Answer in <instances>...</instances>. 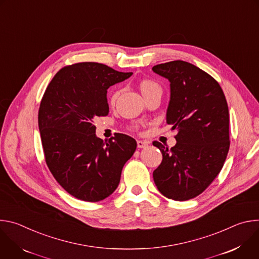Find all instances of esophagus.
Instances as JSON below:
<instances>
[{"instance_id": "34e87169", "label": "esophagus", "mask_w": 259, "mask_h": 259, "mask_svg": "<svg viewBox=\"0 0 259 259\" xmlns=\"http://www.w3.org/2000/svg\"><path fill=\"white\" fill-rule=\"evenodd\" d=\"M147 145H149V142L142 141V140H137V147H138V149H144V147H146Z\"/></svg>"}]
</instances>
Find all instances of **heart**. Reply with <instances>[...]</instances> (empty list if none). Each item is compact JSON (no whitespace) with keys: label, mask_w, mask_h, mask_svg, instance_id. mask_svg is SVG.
Wrapping results in <instances>:
<instances>
[{"label":"heart","mask_w":259,"mask_h":259,"mask_svg":"<svg viewBox=\"0 0 259 259\" xmlns=\"http://www.w3.org/2000/svg\"><path fill=\"white\" fill-rule=\"evenodd\" d=\"M139 89H140V92L143 95V97L150 95V94H153V93H156V92H161L162 93L161 86L157 82H155L153 80H150V79L142 80L139 83ZM118 96H119V90H115L112 93V95H110L109 102L114 104L116 102Z\"/></svg>","instance_id":"1"}]
</instances>
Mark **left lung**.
I'll return each instance as SVG.
<instances>
[{
    "mask_svg": "<svg viewBox=\"0 0 259 259\" xmlns=\"http://www.w3.org/2000/svg\"><path fill=\"white\" fill-rule=\"evenodd\" d=\"M170 82L166 122L176 130L169 150L158 141L163 161L153 176L168 199L187 201L202 194L218 175L230 149L229 107L219 84L196 65L174 60L153 67Z\"/></svg>",
    "mask_w": 259,
    "mask_h": 259,
    "instance_id": "left-lung-1",
    "label": "left lung"
}]
</instances>
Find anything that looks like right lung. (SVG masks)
Masks as SVG:
<instances>
[{
	"label": "right lung",
	"instance_id": "obj_1",
	"mask_svg": "<svg viewBox=\"0 0 259 259\" xmlns=\"http://www.w3.org/2000/svg\"><path fill=\"white\" fill-rule=\"evenodd\" d=\"M132 72L102 63L81 62L61 68L48 85L39 108V129L49 170L71 196L98 202L118 188L122 169L137 143L116 133L96 136L94 118L107 116V89Z\"/></svg>",
	"mask_w": 259,
	"mask_h": 259
}]
</instances>
